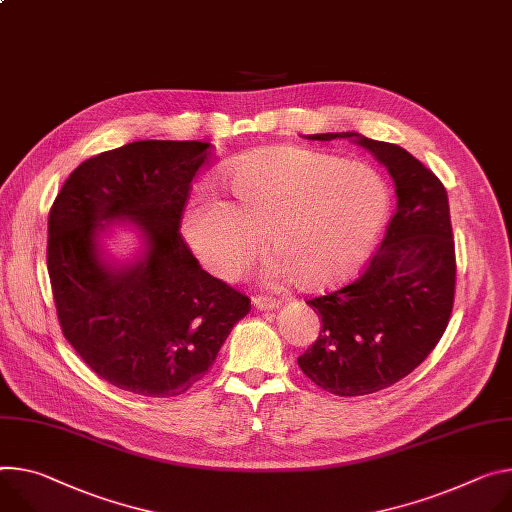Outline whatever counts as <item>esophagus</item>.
<instances>
[{"mask_svg": "<svg viewBox=\"0 0 512 512\" xmlns=\"http://www.w3.org/2000/svg\"><path fill=\"white\" fill-rule=\"evenodd\" d=\"M280 300L269 298V296H253V306L257 310H273V308H280Z\"/></svg>", "mask_w": 512, "mask_h": 512, "instance_id": "1", "label": "esophagus"}]
</instances>
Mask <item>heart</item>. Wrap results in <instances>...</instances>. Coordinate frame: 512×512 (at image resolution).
<instances>
[{"instance_id": "1", "label": "heart", "mask_w": 512, "mask_h": 512, "mask_svg": "<svg viewBox=\"0 0 512 512\" xmlns=\"http://www.w3.org/2000/svg\"><path fill=\"white\" fill-rule=\"evenodd\" d=\"M230 202L204 192L183 216L200 261L237 277L261 251L267 275L302 290H327L365 261L388 212L384 179L363 163L304 147L255 151L224 169Z\"/></svg>"}]
</instances>
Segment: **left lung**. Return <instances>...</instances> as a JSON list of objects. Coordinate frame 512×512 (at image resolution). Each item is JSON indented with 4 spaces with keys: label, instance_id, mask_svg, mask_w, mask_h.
Here are the masks:
<instances>
[{
    "label": "left lung",
    "instance_id": "obj_1",
    "mask_svg": "<svg viewBox=\"0 0 512 512\" xmlns=\"http://www.w3.org/2000/svg\"><path fill=\"white\" fill-rule=\"evenodd\" d=\"M351 138L386 165L398 204L386 237L351 284L310 298L320 333L298 357L304 374L337 396L380 392L421 365L443 337L455 298V243L439 177L398 145L359 132Z\"/></svg>",
    "mask_w": 512,
    "mask_h": 512
}]
</instances>
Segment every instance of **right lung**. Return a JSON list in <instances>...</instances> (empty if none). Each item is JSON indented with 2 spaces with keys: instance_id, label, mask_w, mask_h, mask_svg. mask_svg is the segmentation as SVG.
Segmentation results:
<instances>
[{
  "instance_id": "add662e5",
  "label": "right lung",
  "mask_w": 512,
  "mask_h": 512,
  "mask_svg": "<svg viewBox=\"0 0 512 512\" xmlns=\"http://www.w3.org/2000/svg\"><path fill=\"white\" fill-rule=\"evenodd\" d=\"M200 141H136L83 161L49 212V265L61 331L112 386L149 398L188 392L212 367L251 300L202 269L181 237ZM130 217L148 239L143 260L99 259L102 219Z\"/></svg>"
}]
</instances>
